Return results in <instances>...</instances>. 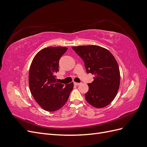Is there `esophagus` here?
I'll return each mask as SVG.
<instances>
[{"label":"esophagus","mask_w":147,"mask_h":147,"mask_svg":"<svg viewBox=\"0 0 147 147\" xmlns=\"http://www.w3.org/2000/svg\"><path fill=\"white\" fill-rule=\"evenodd\" d=\"M74 84L75 86H78V85H80V83H77V82H74Z\"/></svg>","instance_id":"esophagus-1"}]
</instances>
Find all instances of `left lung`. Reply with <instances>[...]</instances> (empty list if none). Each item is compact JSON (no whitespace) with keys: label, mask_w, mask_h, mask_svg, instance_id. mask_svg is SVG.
<instances>
[{"label":"left lung","mask_w":147,"mask_h":147,"mask_svg":"<svg viewBox=\"0 0 147 147\" xmlns=\"http://www.w3.org/2000/svg\"><path fill=\"white\" fill-rule=\"evenodd\" d=\"M80 56L87 73L94 74V81L88 83L85 99L96 108H103L115 99L120 83L119 69L115 57L108 50L97 45L73 47Z\"/></svg>","instance_id":"obj_1"}]
</instances>
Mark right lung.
Wrapping results in <instances>:
<instances>
[{"label":"right lung","mask_w":147,"mask_h":147,"mask_svg":"<svg viewBox=\"0 0 147 147\" xmlns=\"http://www.w3.org/2000/svg\"><path fill=\"white\" fill-rule=\"evenodd\" d=\"M67 50L63 47H50L37 53L29 73L30 91L41 107L49 112L60 109L67 101L74 83L63 84L56 81L61 57Z\"/></svg>","instance_id":"obj_1"}]
</instances>
